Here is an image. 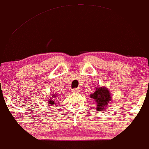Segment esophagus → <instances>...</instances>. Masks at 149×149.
Listing matches in <instances>:
<instances>
[{"mask_svg": "<svg viewBox=\"0 0 149 149\" xmlns=\"http://www.w3.org/2000/svg\"><path fill=\"white\" fill-rule=\"evenodd\" d=\"M79 91H80V89L79 88H74L72 90V93H79Z\"/></svg>", "mask_w": 149, "mask_h": 149, "instance_id": "34e87169", "label": "esophagus"}]
</instances>
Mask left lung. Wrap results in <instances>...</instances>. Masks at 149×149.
<instances>
[{
    "mask_svg": "<svg viewBox=\"0 0 149 149\" xmlns=\"http://www.w3.org/2000/svg\"><path fill=\"white\" fill-rule=\"evenodd\" d=\"M96 102V110L103 111L108 108L111 101V95L108 88L105 87H99L96 88L94 93L90 95Z\"/></svg>",
    "mask_w": 149,
    "mask_h": 149,
    "instance_id": "1",
    "label": "left lung"
}]
</instances>
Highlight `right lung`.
Masks as SVG:
<instances>
[{
  "mask_svg": "<svg viewBox=\"0 0 149 149\" xmlns=\"http://www.w3.org/2000/svg\"><path fill=\"white\" fill-rule=\"evenodd\" d=\"M56 97H57V95H56V94H54V95H52V98H56ZM52 98H50L49 100H48V103L50 104V105H54L55 104H56V102L53 100L54 99H52Z\"/></svg>",
  "mask_w": 149,
  "mask_h": 149,
  "instance_id": "obj_1",
  "label": "right lung"
}]
</instances>
